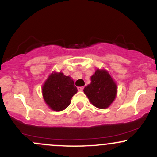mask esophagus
Here are the masks:
<instances>
[{
	"instance_id": "1",
	"label": "esophagus",
	"mask_w": 157,
	"mask_h": 157,
	"mask_svg": "<svg viewBox=\"0 0 157 157\" xmlns=\"http://www.w3.org/2000/svg\"><path fill=\"white\" fill-rule=\"evenodd\" d=\"M77 89H78V91H82L83 90V87L82 86H80V87H77Z\"/></svg>"
}]
</instances>
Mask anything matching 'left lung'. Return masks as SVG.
<instances>
[{"label":"left lung","mask_w":157,"mask_h":157,"mask_svg":"<svg viewBox=\"0 0 157 157\" xmlns=\"http://www.w3.org/2000/svg\"><path fill=\"white\" fill-rule=\"evenodd\" d=\"M91 81L84 88L85 94L95 107L101 109L109 108L114 100L117 90L112 77L106 70L97 69L91 77Z\"/></svg>","instance_id":"8db88e82"}]
</instances>
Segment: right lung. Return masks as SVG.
<instances>
[{
    "label": "right lung",
    "instance_id": "right-lung-1",
    "mask_svg": "<svg viewBox=\"0 0 157 157\" xmlns=\"http://www.w3.org/2000/svg\"><path fill=\"white\" fill-rule=\"evenodd\" d=\"M77 92L73 80L62 72L52 73L42 87L45 102L55 111L66 109L71 103V97Z\"/></svg>",
    "mask_w": 157,
    "mask_h": 157
}]
</instances>
